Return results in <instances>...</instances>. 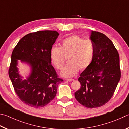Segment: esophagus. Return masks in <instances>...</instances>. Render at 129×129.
<instances>
[{
	"instance_id": "esophagus-1",
	"label": "esophagus",
	"mask_w": 129,
	"mask_h": 129,
	"mask_svg": "<svg viewBox=\"0 0 129 129\" xmlns=\"http://www.w3.org/2000/svg\"><path fill=\"white\" fill-rule=\"evenodd\" d=\"M66 81H69V82H72V81H73L74 79H67Z\"/></svg>"
}]
</instances>
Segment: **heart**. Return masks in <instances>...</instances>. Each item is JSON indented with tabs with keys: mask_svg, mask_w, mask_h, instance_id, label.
Returning a JSON list of instances; mask_svg holds the SVG:
<instances>
[{
	"mask_svg": "<svg viewBox=\"0 0 129 129\" xmlns=\"http://www.w3.org/2000/svg\"><path fill=\"white\" fill-rule=\"evenodd\" d=\"M95 53V46L90 39L73 35L63 39L61 47L53 46L50 51L52 64L58 71L64 67L65 57H68V64L63 69L61 76L71 77L80 69L90 66Z\"/></svg>",
	"mask_w": 129,
	"mask_h": 129,
	"instance_id": "b5f03b06",
	"label": "heart"
}]
</instances>
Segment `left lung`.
<instances>
[{"mask_svg": "<svg viewBox=\"0 0 129 129\" xmlns=\"http://www.w3.org/2000/svg\"><path fill=\"white\" fill-rule=\"evenodd\" d=\"M95 53L90 66L82 72L81 88L74 93L79 103L88 108L103 106L113 96L121 78L117 50L105 34L92 31Z\"/></svg>", "mask_w": 129, "mask_h": 129, "instance_id": "left-lung-1", "label": "left lung"}]
</instances>
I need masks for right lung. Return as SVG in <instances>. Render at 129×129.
Instances as JSON below:
<instances>
[{
  "label": "right lung",
  "instance_id": "1",
  "mask_svg": "<svg viewBox=\"0 0 129 129\" xmlns=\"http://www.w3.org/2000/svg\"><path fill=\"white\" fill-rule=\"evenodd\" d=\"M58 36L56 31L43 30L26 35L15 46L8 74L14 90L24 103L34 108L46 106L56 96L57 86L63 81L51 65L50 51ZM29 63L30 76L22 80L17 72V60Z\"/></svg>",
  "mask_w": 129,
  "mask_h": 129
}]
</instances>
